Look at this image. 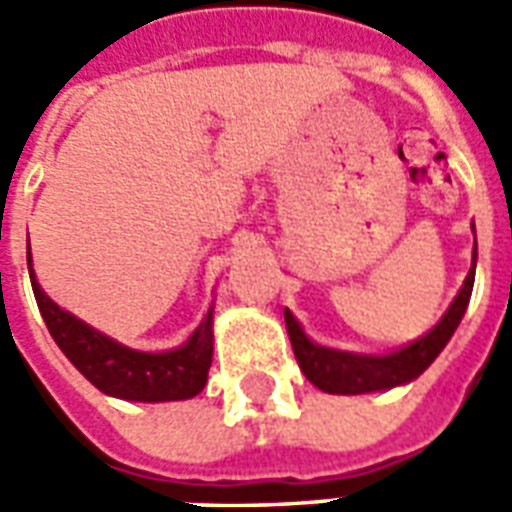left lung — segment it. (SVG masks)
Segmentation results:
<instances>
[{
    "mask_svg": "<svg viewBox=\"0 0 512 512\" xmlns=\"http://www.w3.org/2000/svg\"><path fill=\"white\" fill-rule=\"evenodd\" d=\"M474 260H477V241H474ZM472 285L474 266L469 268L463 288L458 290L450 310L444 312V318L425 337H419L417 343L384 356L348 354V351H332V348L310 343L296 318L285 310V326H288L290 345H293L301 373L329 395H365V392L392 389L397 384L414 381L422 370H428L430 362L441 354V348L450 343L452 332L458 329L466 304L472 299Z\"/></svg>",
    "mask_w": 512,
    "mask_h": 512,
    "instance_id": "obj_1",
    "label": "left lung"
}]
</instances>
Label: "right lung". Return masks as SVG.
<instances>
[{"label": "right lung", "instance_id": "right-lung-1", "mask_svg": "<svg viewBox=\"0 0 512 512\" xmlns=\"http://www.w3.org/2000/svg\"><path fill=\"white\" fill-rule=\"evenodd\" d=\"M29 277H32L40 315L49 326L54 343L60 345L62 354L71 359L73 367L101 392L123 397V400H139V403L189 400L200 395L208 381L213 356L211 312L205 315V321L197 326V332L191 334V340L183 348H175L167 354H142V351L123 348L115 340L90 329L79 318H73L71 312L60 310L40 290L32 268H29Z\"/></svg>", "mask_w": 512, "mask_h": 512}]
</instances>
